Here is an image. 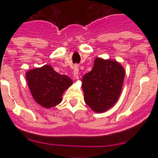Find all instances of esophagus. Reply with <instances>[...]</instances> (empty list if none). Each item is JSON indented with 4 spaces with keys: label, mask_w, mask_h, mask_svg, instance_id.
I'll return each instance as SVG.
<instances>
[{
    "label": "esophagus",
    "mask_w": 158,
    "mask_h": 158,
    "mask_svg": "<svg viewBox=\"0 0 158 158\" xmlns=\"http://www.w3.org/2000/svg\"><path fill=\"white\" fill-rule=\"evenodd\" d=\"M73 77L77 80L79 79V69H78V66L77 65L73 66Z\"/></svg>",
    "instance_id": "obj_1"
}]
</instances>
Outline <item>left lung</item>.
Returning <instances> with one entry per match:
<instances>
[{"label":"left lung","instance_id":"left-lung-1","mask_svg":"<svg viewBox=\"0 0 158 158\" xmlns=\"http://www.w3.org/2000/svg\"><path fill=\"white\" fill-rule=\"evenodd\" d=\"M125 70L116 61L96 58L90 72L82 78L85 101L96 112L111 108L118 100Z\"/></svg>","mask_w":158,"mask_h":158}]
</instances>
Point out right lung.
I'll list each match as a JSON object with an SVG mask.
<instances>
[{
    "label": "right lung",
    "instance_id": "add662e5",
    "mask_svg": "<svg viewBox=\"0 0 158 158\" xmlns=\"http://www.w3.org/2000/svg\"><path fill=\"white\" fill-rule=\"evenodd\" d=\"M26 79L32 97L46 108L60 104L63 93L73 84L69 77L59 74L49 65L27 71Z\"/></svg>",
    "mask_w": 158,
    "mask_h": 158
}]
</instances>
